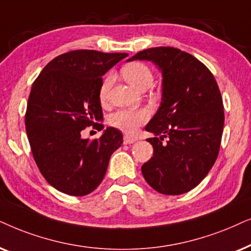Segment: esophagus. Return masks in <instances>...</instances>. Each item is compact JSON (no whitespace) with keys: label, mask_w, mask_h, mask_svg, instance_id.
<instances>
[{"label":"esophagus","mask_w":251,"mask_h":251,"mask_svg":"<svg viewBox=\"0 0 251 251\" xmlns=\"http://www.w3.org/2000/svg\"><path fill=\"white\" fill-rule=\"evenodd\" d=\"M136 141H138V139L133 138V136H128V135L124 136V143H125V145H131V143H134Z\"/></svg>","instance_id":"34e87169"}]
</instances>
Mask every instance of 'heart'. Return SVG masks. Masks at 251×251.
I'll use <instances>...</instances> for the list:
<instances>
[{
	"label": "heart",
	"instance_id": "1",
	"mask_svg": "<svg viewBox=\"0 0 251 251\" xmlns=\"http://www.w3.org/2000/svg\"><path fill=\"white\" fill-rule=\"evenodd\" d=\"M122 75L126 81L134 86L140 91H146L151 86L153 75L151 70L145 63L132 62L122 68ZM113 75L111 73L105 75L99 91V98L101 102H105L108 99L110 87L112 85ZM149 112L146 109H122L110 116L109 122L113 127L120 131L133 134L138 131L140 126L148 122Z\"/></svg>",
	"mask_w": 251,
	"mask_h": 251
}]
</instances>
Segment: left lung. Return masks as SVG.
<instances>
[{"label": "left lung", "instance_id": "obj_1", "mask_svg": "<svg viewBox=\"0 0 251 251\" xmlns=\"http://www.w3.org/2000/svg\"><path fill=\"white\" fill-rule=\"evenodd\" d=\"M134 59L153 62L163 76L162 104L146 126L156 135L147 139L153 155L142 165V175L164 195L189 192L205 178L219 153L225 120L219 87L202 62L178 48H149L128 61Z\"/></svg>", "mask_w": 251, "mask_h": 251}]
</instances>
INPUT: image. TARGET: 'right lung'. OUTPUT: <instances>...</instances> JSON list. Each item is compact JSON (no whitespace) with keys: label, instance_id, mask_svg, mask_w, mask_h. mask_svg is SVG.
<instances>
[{"label":"right lung","instance_id":"right-lung-1","mask_svg":"<svg viewBox=\"0 0 251 251\" xmlns=\"http://www.w3.org/2000/svg\"><path fill=\"white\" fill-rule=\"evenodd\" d=\"M126 52L72 50L50 61L33 82L25 126L36 165L59 192L83 196L104 178L122 132L108 127L101 138H82L86 127L104 128L99 91L102 75Z\"/></svg>","mask_w":251,"mask_h":251}]
</instances>
